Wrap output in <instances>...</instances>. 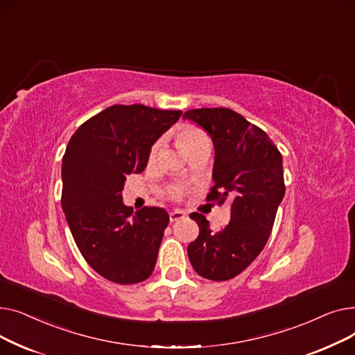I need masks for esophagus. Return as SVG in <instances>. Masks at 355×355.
Instances as JSON below:
<instances>
[{
  "label": "esophagus",
  "instance_id": "34e87169",
  "mask_svg": "<svg viewBox=\"0 0 355 355\" xmlns=\"http://www.w3.org/2000/svg\"><path fill=\"white\" fill-rule=\"evenodd\" d=\"M185 217V213L182 211V210H174V211H171L170 213V220L174 223V221H178V220H181V218H184Z\"/></svg>",
  "mask_w": 355,
  "mask_h": 355
}]
</instances>
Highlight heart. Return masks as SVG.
I'll return each mask as SVG.
<instances>
[{"label":"heart","instance_id":"heart-1","mask_svg":"<svg viewBox=\"0 0 355 355\" xmlns=\"http://www.w3.org/2000/svg\"><path fill=\"white\" fill-rule=\"evenodd\" d=\"M177 141L180 146L184 149L189 155L194 151H198V149H210L211 148V141L210 137L204 129L196 126V125H184L177 130ZM162 148V139H158L153 148L151 153H149V159L154 161ZM171 196L178 198L181 196L180 189H173Z\"/></svg>","mask_w":355,"mask_h":355}]
</instances>
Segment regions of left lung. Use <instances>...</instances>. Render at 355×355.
<instances>
[{
	"instance_id": "left-lung-1",
	"label": "left lung",
	"mask_w": 355,
	"mask_h": 355,
	"mask_svg": "<svg viewBox=\"0 0 355 355\" xmlns=\"http://www.w3.org/2000/svg\"><path fill=\"white\" fill-rule=\"evenodd\" d=\"M182 118L213 139L214 185L207 201L223 204L233 198L230 223L220 232H213L202 214H190L200 233L189 245V257L200 276L229 281L253 262L272 233L285 196L282 155L265 130L232 109H191Z\"/></svg>"
}]
</instances>
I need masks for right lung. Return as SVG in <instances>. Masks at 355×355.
Masks as SVG:
<instances>
[{
	"label": "right lung",
	"instance_id": "right-lung-1",
	"mask_svg": "<svg viewBox=\"0 0 355 355\" xmlns=\"http://www.w3.org/2000/svg\"><path fill=\"white\" fill-rule=\"evenodd\" d=\"M181 110L114 105L78 128L62 162V207L89 266L110 282L139 284L154 272L170 216L134 213L122 201L126 175L145 170L154 142Z\"/></svg>",
	"mask_w": 355,
	"mask_h": 355
}]
</instances>
